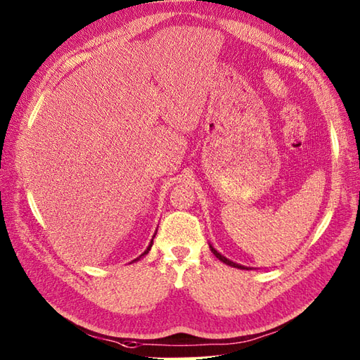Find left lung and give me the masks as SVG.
I'll use <instances>...</instances> for the list:
<instances>
[{
    "label": "left lung",
    "instance_id": "obj_1",
    "mask_svg": "<svg viewBox=\"0 0 360 360\" xmlns=\"http://www.w3.org/2000/svg\"><path fill=\"white\" fill-rule=\"evenodd\" d=\"M210 249H211V252L215 255V258H219L221 262H224L226 265H231V266H235V269H241V270H244V269H248V266H244V265H240V264H235V262H232V261H229L228 258H226V256H223L221 253H219L217 250H215L212 245L210 244ZM249 270V269H248Z\"/></svg>",
    "mask_w": 360,
    "mask_h": 360
}]
</instances>
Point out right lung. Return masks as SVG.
Returning a JSON list of instances; mask_svg holds the SVG:
<instances>
[{
	"mask_svg": "<svg viewBox=\"0 0 360 360\" xmlns=\"http://www.w3.org/2000/svg\"><path fill=\"white\" fill-rule=\"evenodd\" d=\"M155 233H157V232H155ZM155 233H153V237H152V240H150V244L148 245V249H146L145 252H143V253H141V255L139 256V258H137V259H134V261H132V262H136V261H139V259L141 258V256H145V255H148V253H149V250H150V248H152V244H153V238H155Z\"/></svg>",
	"mask_w": 360,
	"mask_h": 360,
	"instance_id": "add662e5",
	"label": "right lung"
}]
</instances>
